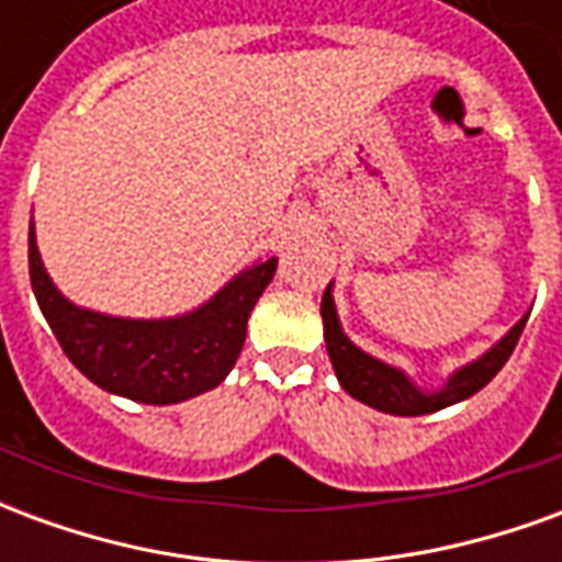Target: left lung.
<instances>
[{"instance_id":"obj_1","label":"left lung","mask_w":562,"mask_h":562,"mask_svg":"<svg viewBox=\"0 0 562 562\" xmlns=\"http://www.w3.org/2000/svg\"><path fill=\"white\" fill-rule=\"evenodd\" d=\"M530 313L520 318L515 328L508 330L503 340L496 342L491 352H484L479 361L460 367L454 376L448 379L446 389L436 391V394H424L403 376L397 367H389L376 361L373 355L361 352L340 328V318H337V306H334V294L330 285L322 294V322H325V346H328L330 364L334 373L340 379V385L355 401L373 406L379 413L389 415H427L439 413L451 403H460L472 397L475 391H482L491 379L503 370L508 361V355L515 352V346L520 340V330L527 325Z\"/></svg>"}]
</instances>
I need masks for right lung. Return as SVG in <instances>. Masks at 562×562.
Masks as SVG:
<instances>
[{
  "label": "right lung",
  "instance_id": "right-lung-1",
  "mask_svg": "<svg viewBox=\"0 0 562 562\" xmlns=\"http://www.w3.org/2000/svg\"><path fill=\"white\" fill-rule=\"evenodd\" d=\"M273 270L277 258L258 261L189 316L156 322L102 316L56 292L30 225L32 292L68 361L99 389L149 406L189 401L228 376L244 349L249 313Z\"/></svg>",
  "mask_w": 562,
  "mask_h": 562
}]
</instances>
